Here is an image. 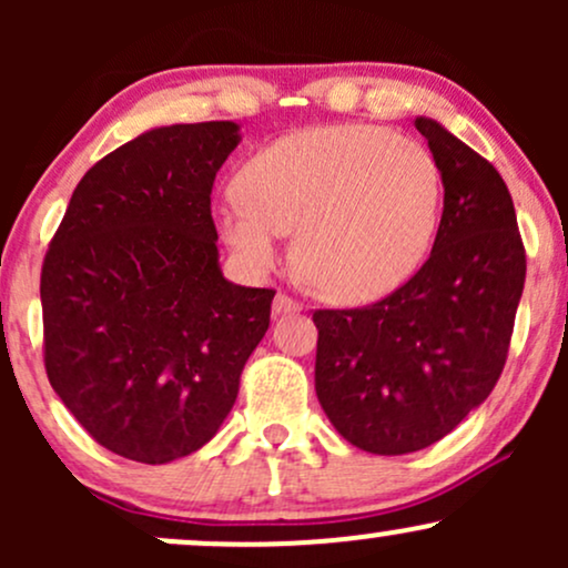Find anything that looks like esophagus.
I'll list each match as a JSON object with an SVG mask.
<instances>
[{
    "mask_svg": "<svg viewBox=\"0 0 568 568\" xmlns=\"http://www.w3.org/2000/svg\"><path fill=\"white\" fill-rule=\"evenodd\" d=\"M298 310H302V304L293 296H288V293H277L275 304H272V312H275V315H293V312Z\"/></svg>",
    "mask_w": 568,
    "mask_h": 568,
    "instance_id": "esophagus-1",
    "label": "esophagus"
}]
</instances>
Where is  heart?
I'll return each mask as SVG.
<instances>
[{
  "instance_id": "heart-1",
  "label": "heart",
  "mask_w": 568,
  "mask_h": 568,
  "mask_svg": "<svg viewBox=\"0 0 568 568\" xmlns=\"http://www.w3.org/2000/svg\"><path fill=\"white\" fill-rule=\"evenodd\" d=\"M216 205L224 243L270 270L293 232L298 277L344 304L387 296L419 270L440 219V171L419 141L361 122L296 130L240 168Z\"/></svg>"
}]
</instances>
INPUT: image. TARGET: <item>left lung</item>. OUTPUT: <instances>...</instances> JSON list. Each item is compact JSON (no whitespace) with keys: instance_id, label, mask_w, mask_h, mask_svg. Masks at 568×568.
Returning <instances> with one entry per match:
<instances>
[{"instance_id":"1","label":"left lung","mask_w":568,"mask_h":568,"mask_svg":"<svg viewBox=\"0 0 568 568\" xmlns=\"http://www.w3.org/2000/svg\"><path fill=\"white\" fill-rule=\"evenodd\" d=\"M443 179L433 253L379 302L315 310L317 400L352 446H433L491 395L526 280L513 197L491 162L416 116Z\"/></svg>"}]
</instances>
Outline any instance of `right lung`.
<instances>
[{
    "instance_id": "obj_1",
    "label": "right lung",
    "mask_w": 568,
    "mask_h": 568,
    "mask_svg": "<svg viewBox=\"0 0 568 568\" xmlns=\"http://www.w3.org/2000/svg\"><path fill=\"white\" fill-rule=\"evenodd\" d=\"M234 122L149 130L98 160L44 253V371L90 438L143 465L197 452L237 400L275 291L219 270L211 192Z\"/></svg>"
}]
</instances>
